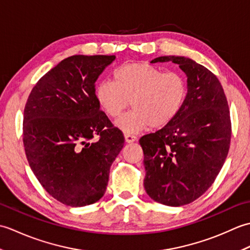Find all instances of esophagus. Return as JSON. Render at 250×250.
<instances>
[{
  "instance_id": "esophagus-1",
  "label": "esophagus",
  "mask_w": 250,
  "mask_h": 250,
  "mask_svg": "<svg viewBox=\"0 0 250 250\" xmlns=\"http://www.w3.org/2000/svg\"><path fill=\"white\" fill-rule=\"evenodd\" d=\"M125 140L126 143H133L137 140V137L133 134H125Z\"/></svg>"
}]
</instances>
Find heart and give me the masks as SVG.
Returning <instances> with one entry per match:
<instances>
[{"mask_svg": "<svg viewBox=\"0 0 250 250\" xmlns=\"http://www.w3.org/2000/svg\"><path fill=\"white\" fill-rule=\"evenodd\" d=\"M114 82L101 81L95 87L100 107L111 118L129 106L131 111L116 121L125 133L161 129L183 109L188 84L183 74L167 72L147 62L126 63L114 71Z\"/></svg>", "mask_w": 250, "mask_h": 250, "instance_id": "b5f03b06", "label": "heart"}]
</instances>
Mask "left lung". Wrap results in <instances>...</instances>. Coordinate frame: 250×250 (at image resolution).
Wrapping results in <instances>:
<instances>
[{"label": "left lung", "instance_id": "left-lung-1", "mask_svg": "<svg viewBox=\"0 0 250 250\" xmlns=\"http://www.w3.org/2000/svg\"><path fill=\"white\" fill-rule=\"evenodd\" d=\"M173 62L187 76L188 94L172 122L142 136L150 198L167 206L189 204L208 189L228 156L231 120L220 82L203 65L186 57L164 56L151 63Z\"/></svg>", "mask_w": 250, "mask_h": 250}]
</instances>
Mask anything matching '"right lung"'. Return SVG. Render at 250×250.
Here are the masks:
<instances>
[{
	"mask_svg": "<svg viewBox=\"0 0 250 250\" xmlns=\"http://www.w3.org/2000/svg\"><path fill=\"white\" fill-rule=\"evenodd\" d=\"M115 59L68 57L37 82L26 101L23 145L30 167L47 192L68 206L102 198L125 144L95 98V82Z\"/></svg>",
	"mask_w": 250,
	"mask_h": 250,
	"instance_id": "obj_1",
	"label": "right lung"
}]
</instances>
